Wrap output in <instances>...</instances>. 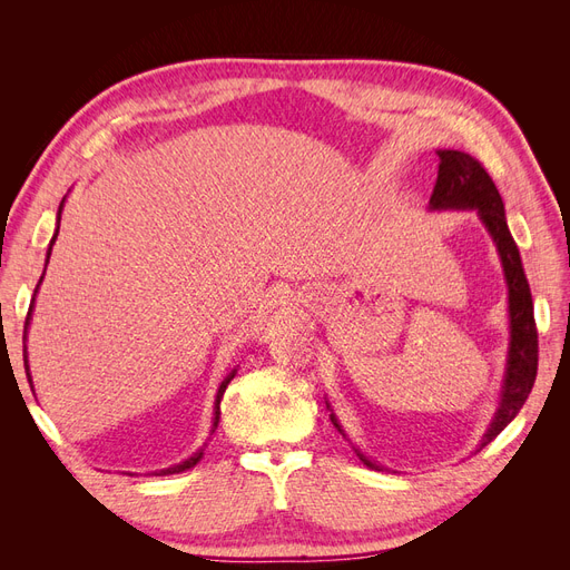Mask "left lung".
Listing matches in <instances>:
<instances>
[{
    "mask_svg": "<svg viewBox=\"0 0 570 570\" xmlns=\"http://www.w3.org/2000/svg\"><path fill=\"white\" fill-rule=\"evenodd\" d=\"M440 168L438 183L430 195V209H475L480 220L485 223L488 233L492 235L499 258H502L504 281L509 287V354H507V371L502 385V400H499L494 419L488 428V433L480 440V450L488 446L502 430L515 419V413L525 404L528 394L534 385L538 375V327H534L532 314V295L521 264L519 247L507 226L504 202L499 189L494 187L490 174L471 154L456 149H440ZM331 406V404H327ZM333 425L344 435L342 425L337 423L335 413H331ZM358 459L368 469L381 471V465L373 463L356 450Z\"/></svg>",
    "mask_w": 570,
    "mask_h": 570,
    "instance_id": "obj_1",
    "label": "left lung"
}]
</instances>
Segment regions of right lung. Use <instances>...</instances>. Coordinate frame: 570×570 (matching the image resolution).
<instances>
[{"instance_id": "right-lung-1", "label": "right lung", "mask_w": 570, "mask_h": 570, "mask_svg": "<svg viewBox=\"0 0 570 570\" xmlns=\"http://www.w3.org/2000/svg\"><path fill=\"white\" fill-rule=\"evenodd\" d=\"M61 209H63V202H61V206H59V216H57V233H55V237H51V243H49V249H47V262H49V254H51V245H55V239H57V235H59V220H61ZM42 278H45V273H42ZM42 278H40V283H42ZM40 283H38V287H40ZM38 292V289H36ZM32 304H36V297H32ZM32 304H30V308H28V318H26V333H28V323H30V314H32ZM26 333H23V361H26V375H28V383H32V377H30V368H28V352H26ZM235 373L237 371H233L226 381L220 383V387H218V392H216V406H214V425H212V433L214 430L218 428V419H220V400H223V392H226V387H228V383L233 381L235 377ZM202 454H204V450H199V452H195L193 456L189 459H185V461H180L178 465H170V469H164V471H154V475H174V473H183V471H187V469H193V465H197V461L202 459Z\"/></svg>"}]
</instances>
